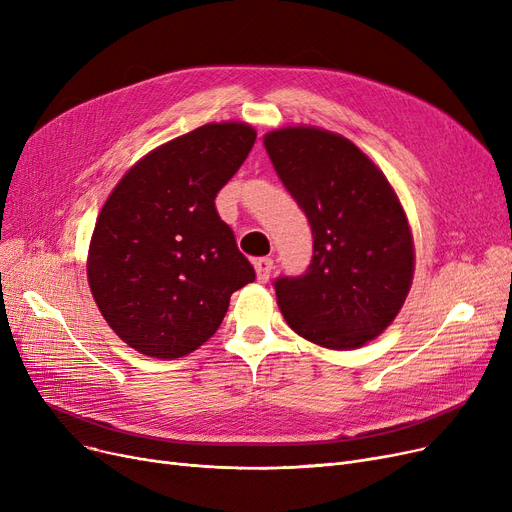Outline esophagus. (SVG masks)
I'll list each match as a JSON object with an SVG mask.
<instances>
[{"label":"esophagus","mask_w":512,"mask_h":512,"mask_svg":"<svg viewBox=\"0 0 512 512\" xmlns=\"http://www.w3.org/2000/svg\"><path fill=\"white\" fill-rule=\"evenodd\" d=\"M272 270H274V261H272L270 257L255 259V272H257V280H259V282H267V280H270Z\"/></svg>","instance_id":"34e87169"}]
</instances>
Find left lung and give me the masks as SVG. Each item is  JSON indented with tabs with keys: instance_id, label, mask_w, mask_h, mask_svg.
Wrapping results in <instances>:
<instances>
[{
	"instance_id": "1",
	"label": "left lung",
	"mask_w": 512,
	"mask_h": 512,
	"mask_svg": "<svg viewBox=\"0 0 512 512\" xmlns=\"http://www.w3.org/2000/svg\"><path fill=\"white\" fill-rule=\"evenodd\" d=\"M263 145L313 232L301 276H278L286 324L334 351L380 336L405 303L413 280V236L386 176L340 134L290 126Z\"/></svg>"
}]
</instances>
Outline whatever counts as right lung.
I'll use <instances>...</instances> for the list:
<instances>
[{
  "label": "right lung",
  "instance_id": "obj_1",
  "mask_svg": "<svg viewBox=\"0 0 512 512\" xmlns=\"http://www.w3.org/2000/svg\"><path fill=\"white\" fill-rule=\"evenodd\" d=\"M255 139L247 124H205L143 157L105 201L89 286L107 324L139 353H193L220 328L232 292L255 280L215 209Z\"/></svg>",
  "mask_w": 512,
  "mask_h": 512
}]
</instances>
